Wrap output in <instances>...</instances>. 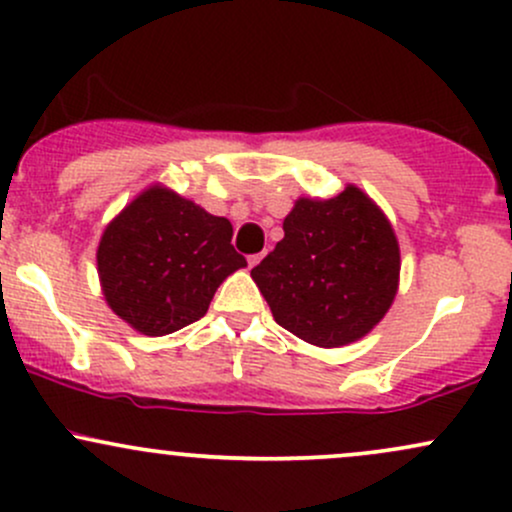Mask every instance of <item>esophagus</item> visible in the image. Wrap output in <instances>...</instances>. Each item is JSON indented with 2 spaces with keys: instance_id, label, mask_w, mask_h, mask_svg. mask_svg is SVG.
<instances>
[{
  "instance_id": "obj_1",
  "label": "esophagus",
  "mask_w": 512,
  "mask_h": 512,
  "mask_svg": "<svg viewBox=\"0 0 512 512\" xmlns=\"http://www.w3.org/2000/svg\"><path fill=\"white\" fill-rule=\"evenodd\" d=\"M262 257H264V252H257V255H250V257H248V264H250V267H255V264H260Z\"/></svg>"
}]
</instances>
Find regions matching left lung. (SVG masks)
Instances as JSON below:
<instances>
[{"mask_svg": "<svg viewBox=\"0 0 512 512\" xmlns=\"http://www.w3.org/2000/svg\"><path fill=\"white\" fill-rule=\"evenodd\" d=\"M250 274L284 330L332 349L383 320L397 293L399 245L383 211L349 185L332 199H298L284 238Z\"/></svg>", "mask_w": 512, "mask_h": 512, "instance_id": "obj_1", "label": "left lung"}]
</instances>
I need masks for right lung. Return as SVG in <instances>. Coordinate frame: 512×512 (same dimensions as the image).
I'll return each mask as SVG.
<instances>
[{
  "label": "right lung",
  "instance_id": "1",
  "mask_svg": "<svg viewBox=\"0 0 512 512\" xmlns=\"http://www.w3.org/2000/svg\"><path fill=\"white\" fill-rule=\"evenodd\" d=\"M231 238L228 219L151 187L105 228L98 245L105 301L137 332H178L207 315L221 281L248 264Z\"/></svg>",
  "mask_w": 512,
  "mask_h": 512
}]
</instances>
